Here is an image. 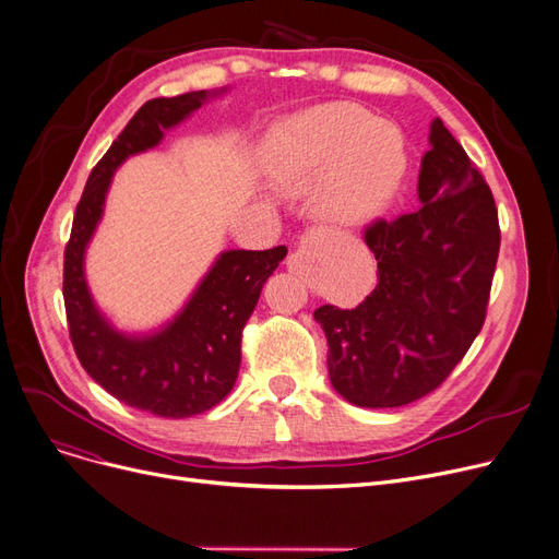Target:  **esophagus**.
<instances>
[{"label":"esophagus","mask_w":559,"mask_h":559,"mask_svg":"<svg viewBox=\"0 0 559 559\" xmlns=\"http://www.w3.org/2000/svg\"><path fill=\"white\" fill-rule=\"evenodd\" d=\"M286 269H288V273H293V275H302V271H305V257H302L300 252L288 254Z\"/></svg>","instance_id":"34e87169"}]
</instances>
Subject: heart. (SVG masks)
Here are the masks:
<instances>
[{
  "label": "heart",
  "instance_id": "b5f03b06",
  "mask_svg": "<svg viewBox=\"0 0 559 559\" xmlns=\"http://www.w3.org/2000/svg\"><path fill=\"white\" fill-rule=\"evenodd\" d=\"M406 164L400 128L352 104L320 106L277 121L257 153L269 187L282 193L316 187V214L345 227L385 212L402 187Z\"/></svg>",
  "mask_w": 559,
  "mask_h": 559
}]
</instances>
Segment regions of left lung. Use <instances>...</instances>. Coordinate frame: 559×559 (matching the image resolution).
<instances>
[{"mask_svg":"<svg viewBox=\"0 0 559 559\" xmlns=\"http://www.w3.org/2000/svg\"><path fill=\"white\" fill-rule=\"evenodd\" d=\"M419 207L377 221L366 243L379 284L356 309L322 305L330 381L360 408H395L436 390L478 336L501 246L491 191L442 119L429 128Z\"/></svg>","mask_w":559,"mask_h":559,"instance_id":"1","label":"left lung"}]
</instances>
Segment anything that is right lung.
Returning <instances> with one entry per match:
<instances>
[{
  "mask_svg": "<svg viewBox=\"0 0 559 559\" xmlns=\"http://www.w3.org/2000/svg\"><path fill=\"white\" fill-rule=\"evenodd\" d=\"M225 92L227 87L201 90L146 102L92 169L64 250L62 298L81 366L112 397L157 417L205 413L233 390L241 332L286 248L223 250L180 311L148 332H123L98 309L85 275V254L121 164L155 148L167 130Z\"/></svg>",
  "mask_w": 559,
  "mask_h": 559,
  "instance_id": "obj_1",
  "label": "right lung"
}]
</instances>
